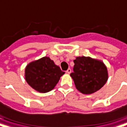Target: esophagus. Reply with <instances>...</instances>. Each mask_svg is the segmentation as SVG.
Returning <instances> with one entry per match:
<instances>
[{"label": "esophagus", "mask_w": 127, "mask_h": 127, "mask_svg": "<svg viewBox=\"0 0 127 127\" xmlns=\"http://www.w3.org/2000/svg\"><path fill=\"white\" fill-rule=\"evenodd\" d=\"M66 72L67 74H70V72H71V69H70V68H68V69L66 71Z\"/></svg>", "instance_id": "obj_1"}]
</instances>
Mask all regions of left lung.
<instances>
[{
    "label": "left lung",
    "mask_w": 127,
    "mask_h": 127,
    "mask_svg": "<svg viewBox=\"0 0 127 127\" xmlns=\"http://www.w3.org/2000/svg\"><path fill=\"white\" fill-rule=\"evenodd\" d=\"M74 63V72L70 76L76 89L82 94H94L107 81V68L101 61L82 56L76 58Z\"/></svg>",
    "instance_id": "8db88e82"
}]
</instances>
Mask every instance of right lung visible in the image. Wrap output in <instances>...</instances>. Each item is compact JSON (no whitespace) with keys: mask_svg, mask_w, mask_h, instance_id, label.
<instances>
[{"mask_svg":"<svg viewBox=\"0 0 127 127\" xmlns=\"http://www.w3.org/2000/svg\"><path fill=\"white\" fill-rule=\"evenodd\" d=\"M64 74L48 57L32 61L25 68V79L33 89L40 93L52 90Z\"/></svg>","mask_w":127,"mask_h":127,"instance_id":"1","label":"right lung"}]
</instances>
